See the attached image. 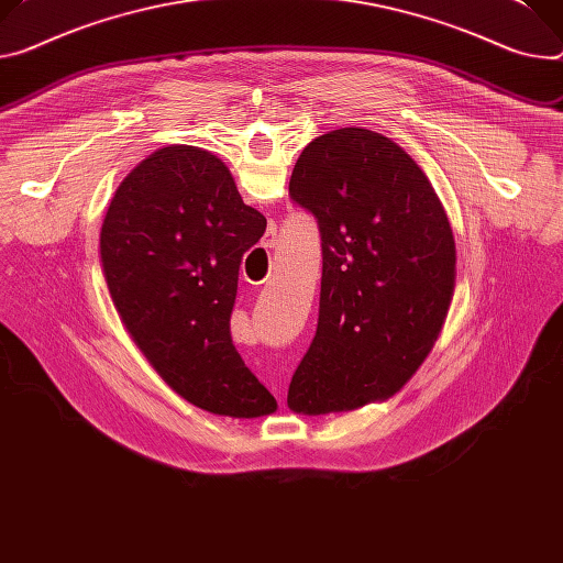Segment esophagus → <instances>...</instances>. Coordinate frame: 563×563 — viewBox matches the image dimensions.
<instances>
[{"mask_svg":"<svg viewBox=\"0 0 563 563\" xmlns=\"http://www.w3.org/2000/svg\"><path fill=\"white\" fill-rule=\"evenodd\" d=\"M274 244H276V240H274V231H272V233L267 235V240H265V246H267V249H272ZM274 390H276V395H280V388H278V386H274Z\"/></svg>","mask_w":563,"mask_h":563,"instance_id":"1","label":"esophagus"}]
</instances>
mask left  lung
Masks as SVG:
<instances>
[{
  "label": "left lung",
  "instance_id": "8db88e82",
  "mask_svg": "<svg viewBox=\"0 0 563 563\" xmlns=\"http://www.w3.org/2000/svg\"><path fill=\"white\" fill-rule=\"evenodd\" d=\"M289 195L321 231L317 336L287 406L302 416L393 397L429 356L451 308L455 242L442 201L406 152L364 128L305 145Z\"/></svg>",
  "mask_w": 563,
  "mask_h": 563
}]
</instances>
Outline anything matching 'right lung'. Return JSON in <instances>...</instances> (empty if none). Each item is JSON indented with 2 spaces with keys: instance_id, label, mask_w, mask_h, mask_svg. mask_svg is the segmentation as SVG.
<instances>
[{
  "instance_id": "obj_1",
  "label": "right lung",
  "mask_w": 563,
  "mask_h": 563,
  "mask_svg": "<svg viewBox=\"0 0 563 563\" xmlns=\"http://www.w3.org/2000/svg\"><path fill=\"white\" fill-rule=\"evenodd\" d=\"M265 229L229 168L195 145L143 159L100 229V265L132 341L175 393L216 416L261 418L278 408L229 328L242 255Z\"/></svg>"
}]
</instances>
